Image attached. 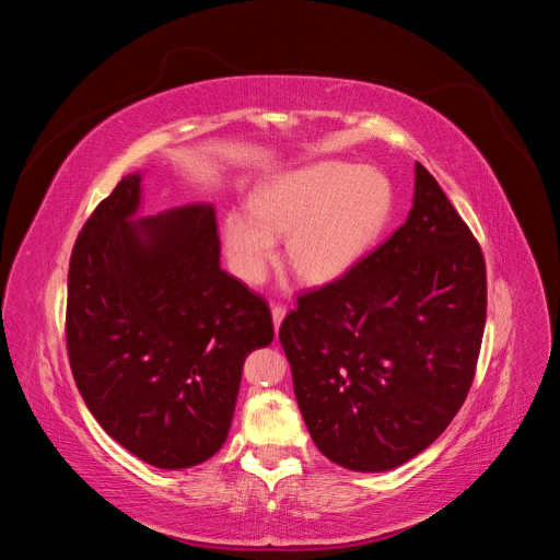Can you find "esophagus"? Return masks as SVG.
I'll return each mask as SVG.
<instances>
[{
	"instance_id": "esophagus-1",
	"label": "esophagus",
	"mask_w": 560,
	"mask_h": 560,
	"mask_svg": "<svg viewBox=\"0 0 560 560\" xmlns=\"http://www.w3.org/2000/svg\"><path fill=\"white\" fill-rule=\"evenodd\" d=\"M270 313H273V325H276V331H278L280 322H282V319H284V315H287V308H284V306H280V303H276V306L270 308Z\"/></svg>"
}]
</instances>
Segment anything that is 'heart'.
Here are the masks:
<instances>
[{"instance_id": "heart-1", "label": "heart", "mask_w": 560, "mask_h": 560, "mask_svg": "<svg viewBox=\"0 0 560 560\" xmlns=\"http://www.w3.org/2000/svg\"><path fill=\"white\" fill-rule=\"evenodd\" d=\"M393 191L369 167L322 161L261 184L252 206L224 214L222 235L231 270L259 284L287 235V264L315 284L346 276L383 231Z\"/></svg>"}]
</instances>
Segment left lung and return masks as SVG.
Here are the masks:
<instances>
[{"label":"left lung","instance_id":"left-lung-1","mask_svg":"<svg viewBox=\"0 0 560 560\" xmlns=\"http://www.w3.org/2000/svg\"><path fill=\"white\" fill-rule=\"evenodd\" d=\"M296 303L280 343L301 416L331 463L395 469L448 428L477 371L486 264L425 167L416 163L406 222Z\"/></svg>","mask_w":560,"mask_h":560}]
</instances>
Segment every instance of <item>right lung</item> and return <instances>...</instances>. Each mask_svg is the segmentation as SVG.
<instances>
[{
    "label": "right lung",
    "instance_id": "add662e5",
    "mask_svg": "<svg viewBox=\"0 0 560 560\" xmlns=\"http://www.w3.org/2000/svg\"><path fill=\"white\" fill-rule=\"evenodd\" d=\"M142 175L83 224L67 273V354L93 418L161 469L206 463L231 428L245 358L273 341L268 303L219 266L214 208L135 219Z\"/></svg>",
    "mask_w": 560,
    "mask_h": 560
}]
</instances>
